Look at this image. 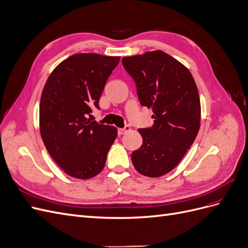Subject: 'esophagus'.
Masks as SVG:
<instances>
[{"label":"esophagus","instance_id":"1","mask_svg":"<svg viewBox=\"0 0 248 248\" xmlns=\"http://www.w3.org/2000/svg\"><path fill=\"white\" fill-rule=\"evenodd\" d=\"M130 130V127L129 126H125L124 128H118V134L119 136H122V134H124L125 132L129 131Z\"/></svg>","mask_w":248,"mask_h":248}]
</instances>
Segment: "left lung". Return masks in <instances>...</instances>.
Returning a JSON list of instances; mask_svg holds the SVG:
<instances>
[{
	"label": "left lung",
	"mask_w": 248,
	"mask_h": 248,
	"mask_svg": "<svg viewBox=\"0 0 248 248\" xmlns=\"http://www.w3.org/2000/svg\"><path fill=\"white\" fill-rule=\"evenodd\" d=\"M125 70L136 81L141 106L151 108L154 124L140 128L142 145L131 154L140 174L156 178L181 161L196 140L201 101L190 71L162 50L124 57Z\"/></svg>",
	"instance_id": "obj_1"
}]
</instances>
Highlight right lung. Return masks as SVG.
I'll use <instances>...</instances> for the list:
<instances>
[{
	"label": "right lung",
	"instance_id": "1",
	"mask_svg": "<svg viewBox=\"0 0 248 248\" xmlns=\"http://www.w3.org/2000/svg\"><path fill=\"white\" fill-rule=\"evenodd\" d=\"M120 57L76 54L52 70L40 99V134L47 152L67 175L91 179L103 170L118 130L91 121L104 85Z\"/></svg>",
	"mask_w": 248,
	"mask_h": 248
}]
</instances>
